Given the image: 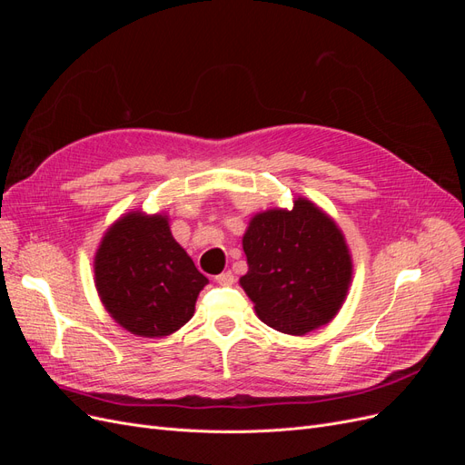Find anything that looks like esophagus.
<instances>
[{
	"mask_svg": "<svg viewBox=\"0 0 465 465\" xmlns=\"http://www.w3.org/2000/svg\"><path fill=\"white\" fill-rule=\"evenodd\" d=\"M215 281H217L219 285H223V287H231V285H234V275L231 272H224V273L217 275Z\"/></svg>",
	"mask_w": 465,
	"mask_h": 465,
	"instance_id": "esophagus-1",
	"label": "esophagus"
}]
</instances>
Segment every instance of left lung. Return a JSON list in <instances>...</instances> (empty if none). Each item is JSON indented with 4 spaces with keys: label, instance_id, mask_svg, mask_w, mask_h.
I'll list each match as a JSON object with an SVG mask.
<instances>
[{
    "label": "left lung",
    "instance_id": "obj_1",
    "mask_svg": "<svg viewBox=\"0 0 465 465\" xmlns=\"http://www.w3.org/2000/svg\"><path fill=\"white\" fill-rule=\"evenodd\" d=\"M248 273L241 287L258 318L289 335L326 326L347 297L353 262L335 221L306 198L267 209L242 236Z\"/></svg>",
    "mask_w": 465,
    "mask_h": 465
}]
</instances>
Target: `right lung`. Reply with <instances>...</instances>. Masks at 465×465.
<instances>
[{
	"label": "right lung",
	"instance_id": "obj_1",
	"mask_svg": "<svg viewBox=\"0 0 465 465\" xmlns=\"http://www.w3.org/2000/svg\"><path fill=\"white\" fill-rule=\"evenodd\" d=\"M207 283L174 241L166 215L130 211L106 231L94 256V285L108 314L142 337L184 326Z\"/></svg>",
	"mask_w": 465,
	"mask_h": 465
}]
</instances>
